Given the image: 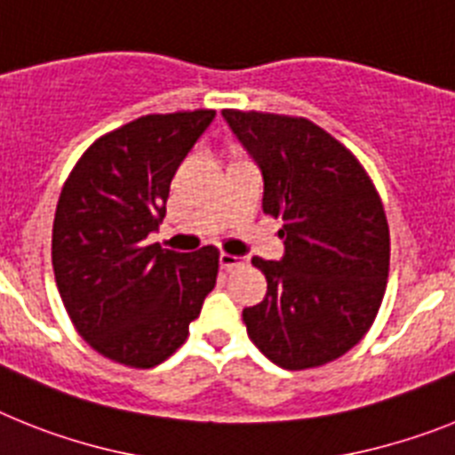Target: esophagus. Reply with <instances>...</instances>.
<instances>
[{
	"instance_id": "obj_1",
	"label": "esophagus",
	"mask_w": 455,
	"mask_h": 455,
	"mask_svg": "<svg viewBox=\"0 0 455 455\" xmlns=\"http://www.w3.org/2000/svg\"><path fill=\"white\" fill-rule=\"evenodd\" d=\"M243 263H244L243 256H233V254H227V251L220 254V266H222L224 270H233V267L243 266Z\"/></svg>"
}]
</instances>
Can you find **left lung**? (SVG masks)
<instances>
[{
  "mask_svg": "<svg viewBox=\"0 0 455 455\" xmlns=\"http://www.w3.org/2000/svg\"><path fill=\"white\" fill-rule=\"evenodd\" d=\"M263 173V212L282 217V260L251 259L267 279L247 334L288 371L334 362L373 325L389 276V224L357 157L302 116L224 109Z\"/></svg>",
  "mask_w": 455,
  "mask_h": 455,
  "instance_id": "obj_1",
  "label": "left lung"
}]
</instances>
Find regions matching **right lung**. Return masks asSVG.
I'll use <instances>...</instances> for the list:
<instances>
[{
    "mask_svg": "<svg viewBox=\"0 0 455 455\" xmlns=\"http://www.w3.org/2000/svg\"><path fill=\"white\" fill-rule=\"evenodd\" d=\"M212 109L148 114L102 134L63 183L52 267L75 330L102 357L151 369L185 343L217 282L220 251L146 244L167 212L180 162Z\"/></svg>",
    "mask_w": 455,
    "mask_h": 455,
    "instance_id": "1",
    "label": "right lung"
}]
</instances>
